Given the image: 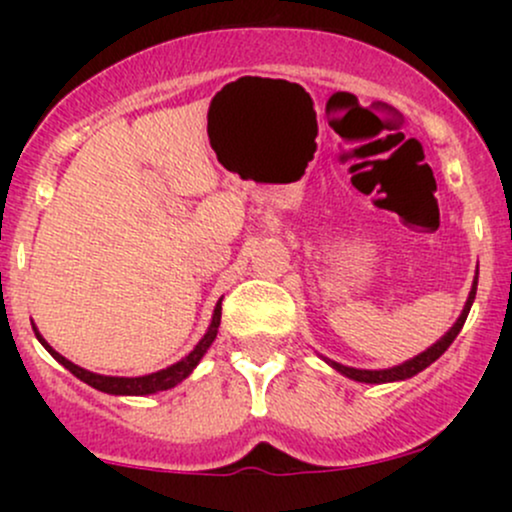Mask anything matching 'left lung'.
Returning <instances> with one entry per match:
<instances>
[{
  "label": "left lung",
  "instance_id": "left-lung-1",
  "mask_svg": "<svg viewBox=\"0 0 512 512\" xmlns=\"http://www.w3.org/2000/svg\"><path fill=\"white\" fill-rule=\"evenodd\" d=\"M474 296H477V279H474V286H472V291H469L467 303H464L462 315L457 317V322H455V325H452V330H450L448 334H445V337L440 339V342L433 344L431 349H426L424 354L414 356V358H411V361L402 363V366L385 368V370H358V368L342 366V363H334V361H327V363H330L332 368H337L339 373H344L346 378L358 380V383H375V385H378V383H395V380H407V378H411V375L421 373V370L431 366V363L436 361V358H440V356L445 354V351L450 349V344L455 342V337H457V334H460V330H462L464 320H467L469 308H472V303H474Z\"/></svg>",
  "mask_w": 512,
  "mask_h": 512
}]
</instances>
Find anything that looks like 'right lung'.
<instances>
[{
	"label": "right lung",
	"instance_id": "obj_1",
	"mask_svg": "<svg viewBox=\"0 0 512 512\" xmlns=\"http://www.w3.org/2000/svg\"><path fill=\"white\" fill-rule=\"evenodd\" d=\"M219 325H221V301L216 303V310H214V317H211V325L207 334L202 337V342H199L195 349L190 351L182 361L173 363V366L166 368V370H158V373H151V375H142V378H113V375H98V373H91V370H84L79 366H74L72 361H67L62 354H57L52 346L45 342L43 337H40V332L35 330V337H38V342L45 346V349L50 351L52 358H55L57 363H62L64 368L69 370V373L76 375L79 380H84L86 385L96 387V390L101 392H108V395H154V392H163V390H170V387H175L182 380L187 378V375L195 370V366L199 363V358L207 354V349L211 346V342L216 339V332H219Z\"/></svg>",
	"mask_w": 512,
	"mask_h": 512
}]
</instances>
